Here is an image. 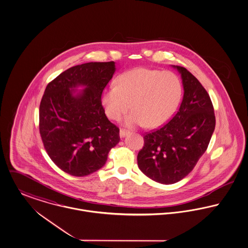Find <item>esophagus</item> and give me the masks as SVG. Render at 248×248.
<instances>
[{"label":"esophagus","mask_w":248,"mask_h":248,"mask_svg":"<svg viewBox=\"0 0 248 248\" xmlns=\"http://www.w3.org/2000/svg\"><path fill=\"white\" fill-rule=\"evenodd\" d=\"M128 133H129V131H127V130H125V129H121V130H120V137H121V138H124V137H125Z\"/></svg>","instance_id":"1"}]
</instances>
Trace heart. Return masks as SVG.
<instances>
[{
    "label": "heart",
    "instance_id": "heart-1",
    "mask_svg": "<svg viewBox=\"0 0 248 248\" xmlns=\"http://www.w3.org/2000/svg\"><path fill=\"white\" fill-rule=\"evenodd\" d=\"M181 83L174 74L148 68L128 71L117 79V86L108 88L102 97L107 115L120 120L130 107L126 116L127 126L150 128L164 124L174 113L181 98Z\"/></svg>",
    "mask_w": 248,
    "mask_h": 248
}]
</instances>
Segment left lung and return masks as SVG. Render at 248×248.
I'll return each instance as SVG.
<instances>
[{"mask_svg":"<svg viewBox=\"0 0 248 248\" xmlns=\"http://www.w3.org/2000/svg\"><path fill=\"white\" fill-rule=\"evenodd\" d=\"M181 75L184 95L179 109L162 127L145 134L138 154V166L161 184H173L187 176L206 152L215 128L210 95L191 73L172 66Z\"/></svg>","mask_w":248,"mask_h":248,"instance_id":"left-lung-1","label":"left lung"}]
</instances>
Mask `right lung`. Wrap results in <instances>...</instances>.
Returning <instances> with one entry per match:
<instances>
[{
	"mask_svg": "<svg viewBox=\"0 0 248 248\" xmlns=\"http://www.w3.org/2000/svg\"><path fill=\"white\" fill-rule=\"evenodd\" d=\"M115 62L74 66L51 81L39 106V133L50 158L62 171L85 176L101 169L120 141V129L105 114L101 96ZM78 86L84 89L77 92Z\"/></svg>",
	"mask_w": 248,
	"mask_h": 248,
	"instance_id": "obj_1",
	"label": "right lung"
}]
</instances>
